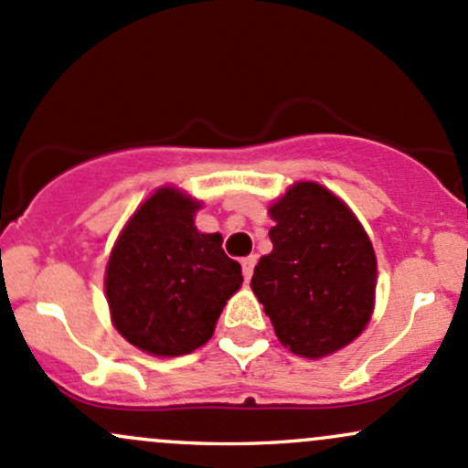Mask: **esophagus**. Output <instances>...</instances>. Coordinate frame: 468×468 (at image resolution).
I'll use <instances>...</instances> for the list:
<instances>
[{
    "label": "esophagus",
    "mask_w": 468,
    "mask_h": 468,
    "mask_svg": "<svg viewBox=\"0 0 468 468\" xmlns=\"http://www.w3.org/2000/svg\"><path fill=\"white\" fill-rule=\"evenodd\" d=\"M240 266H243V277L248 279L250 282V277H252V272H254V266H257V257H245L243 261H240Z\"/></svg>",
    "instance_id": "1"
}]
</instances>
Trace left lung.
Wrapping results in <instances>:
<instances>
[{"instance_id": "obj_1", "label": "left lung", "mask_w": 468, "mask_h": 468, "mask_svg": "<svg viewBox=\"0 0 468 468\" xmlns=\"http://www.w3.org/2000/svg\"><path fill=\"white\" fill-rule=\"evenodd\" d=\"M272 252L259 259L252 291L283 346L320 358L369 322L377 257L349 207L315 182L291 186L270 207Z\"/></svg>"}]
</instances>
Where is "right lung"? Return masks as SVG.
<instances>
[{"instance_id":"1","label":"right lung","mask_w":468,"mask_h":468,"mask_svg":"<svg viewBox=\"0 0 468 468\" xmlns=\"http://www.w3.org/2000/svg\"><path fill=\"white\" fill-rule=\"evenodd\" d=\"M198 207L168 186L153 194L119 236L105 270L114 326L153 356H182L205 345L243 283L223 236L196 229Z\"/></svg>"}]
</instances>
